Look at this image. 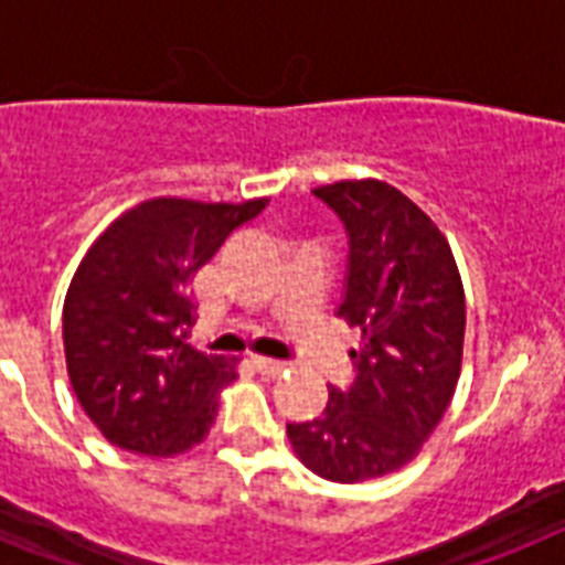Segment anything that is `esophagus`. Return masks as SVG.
Wrapping results in <instances>:
<instances>
[{
  "mask_svg": "<svg viewBox=\"0 0 565 565\" xmlns=\"http://www.w3.org/2000/svg\"><path fill=\"white\" fill-rule=\"evenodd\" d=\"M253 364H255V371L267 373V376H278V373L287 371V362H278V359H267V355H255Z\"/></svg>",
  "mask_w": 565,
  "mask_h": 565,
  "instance_id": "esophagus-1",
  "label": "esophagus"
}]
</instances>
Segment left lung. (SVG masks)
<instances>
[{"instance_id":"left-lung-1","label":"left lung","mask_w":565,"mask_h":565,"mask_svg":"<svg viewBox=\"0 0 565 565\" xmlns=\"http://www.w3.org/2000/svg\"><path fill=\"white\" fill-rule=\"evenodd\" d=\"M350 235L339 316L362 333L355 379L330 387L321 416L290 422L296 457L330 482L399 471L448 411L462 367L466 292L451 244L407 194L385 180L312 189Z\"/></svg>"}]
</instances>
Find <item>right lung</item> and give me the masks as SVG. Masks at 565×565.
Segmentation results:
<instances>
[{
  "instance_id": "add662e5",
  "label": "right lung",
  "mask_w": 565,
  "mask_h": 565,
  "mask_svg": "<svg viewBox=\"0 0 565 565\" xmlns=\"http://www.w3.org/2000/svg\"><path fill=\"white\" fill-rule=\"evenodd\" d=\"M269 198L203 203L151 198L92 244L63 307L71 387L108 443L178 457L203 443L235 362L186 344L192 278Z\"/></svg>"
}]
</instances>
